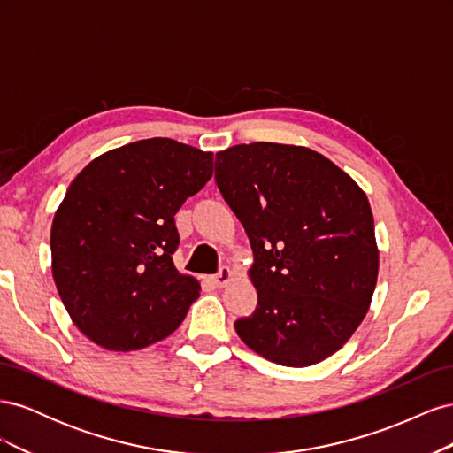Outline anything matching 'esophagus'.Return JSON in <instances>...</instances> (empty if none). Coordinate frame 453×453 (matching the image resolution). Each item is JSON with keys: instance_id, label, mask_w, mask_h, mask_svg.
I'll return each mask as SVG.
<instances>
[{"instance_id": "obj_1", "label": "esophagus", "mask_w": 453, "mask_h": 453, "mask_svg": "<svg viewBox=\"0 0 453 453\" xmlns=\"http://www.w3.org/2000/svg\"><path fill=\"white\" fill-rule=\"evenodd\" d=\"M213 280V283L217 285V287H225L230 280H232V270L228 268V266H223L221 270H219L215 276L211 278Z\"/></svg>"}]
</instances>
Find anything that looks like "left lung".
<instances>
[{
  "label": "left lung",
  "instance_id": "1",
  "mask_svg": "<svg viewBox=\"0 0 453 453\" xmlns=\"http://www.w3.org/2000/svg\"><path fill=\"white\" fill-rule=\"evenodd\" d=\"M215 181L255 255L258 300L238 336L283 366L326 359L363 321L378 280L366 195L315 150L268 142L217 153Z\"/></svg>",
  "mask_w": 453,
  "mask_h": 453
}]
</instances>
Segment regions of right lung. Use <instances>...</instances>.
Segmentation results:
<instances>
[{
  "mask_svg": "<svg viewBox=\"0 0 453 453\" xmlns=\"http://www.w3.org/2000/svg\"><path fill=\"white\" fill-rule=\"evenodd\" d=\"M211 173V153L150 138L92 160L67 188L50 230L52 276L96 344L142 349L181 325L200 283L173 266L175 213Z\"/></svg>",
  "mask_w": 453,
  "mask_h": 453,
  "instance_id": "right-lung-1",
  "label": "right lung"
}]
</instances>
